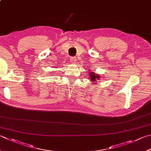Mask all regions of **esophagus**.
I'll return each mask as SVG.
<instances>
[{
  "label": "esophagus",
  "mask_w": 151,
  "mask_h": 151,
  "mask_svg": "<svg viewBox=\"0 0 151 151\" xmlns=\"http://www.w3.org/2000/svg\"><path fill=\"white\" fill-rule=\"evenodd\" d=\"M76 61V59L75 57H71V58L70 59V63H72V64H75Z\"/></svg>",
  "instance_id": "obj_1"
}]
</instances>
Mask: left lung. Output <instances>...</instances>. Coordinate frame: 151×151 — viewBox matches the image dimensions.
<instances>
[{
    "label": "left lung",
    "instance_id": "8db88e82",
    "mask_svg": "<svg viewBox=\"0 0 151 151\" xmlns=\"http://www.w3.org/2000/svg\"><path fill=\"white\" fill-rule=\"evenodd\" d=\"M89 76L90 78V81L92 82L93 84H94L97 81V79H100V76L98 74H95L94 72H89Z\"/></svg>",
    "mask_w": 151,
    "mask_h": 151
}]
</instances>
